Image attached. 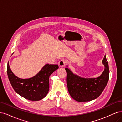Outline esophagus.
Wrapping results in <instances>:
<instances>
[{
  "label": "esophagus",
  "mask_w": 122,
  "mask_h": 122,
  "mask_svg": "<svg viewBox=\"0 0 122 122\" xmlns=\"http://www.w3.org/2000/svg\"><path fill=\"white\" fill-rule=\"evenodd\" d=\"M66 61L65 60H63V59H62V60H61L58 62L59 65H60V66L61 67H64V66L66 65Z\"/></svg>",
  "instance_id": "esophagus-1"
}]
</instances>
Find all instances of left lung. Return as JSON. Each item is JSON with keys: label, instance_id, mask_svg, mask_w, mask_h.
Returning a JSON list of instances; mask_svg holds the SVG:
<instances>
[{"label": "left lung", "instance_id": "obj_1", "mask_svg": "<svg viewBox=\"0 0 122 122\" xmlns=\"http://www.w3.org/2000/svg\"><path fill=\"white\" fill-rule=\"evenodd\" d=\"M102 64L105 67L104 71L97 78H83L74 74L69 68H65L68 92L73 99L78 102L90 101L101 94L109 80V70L106 55Z\"/></svg>", "mask_w": 122, "mask_h": 122}]
</instances>
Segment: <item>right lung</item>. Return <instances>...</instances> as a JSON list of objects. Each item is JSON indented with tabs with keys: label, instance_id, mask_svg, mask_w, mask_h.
I'll use <instances>...</instances> for the list:
<instances>
[{
	"label": "right lung",
	"instance_id": "obj_1",
	"mask_svg": "<svg viewBox=\"0 0 122 122\" xmlns=\"http://www.w3.org/2000/svg\"><path fill=\"white\" fill-rule=\"evenodd\" d=\"M58 69L57 65L46 64L34 77L22 79L13 73L8 62L7 73L11 85L18 94L29 100L39 101L45 97L48 93L49 77Z\"/></svg>",
	"mask_w": 122,
	"mask_h": 122
}]
</instances>
